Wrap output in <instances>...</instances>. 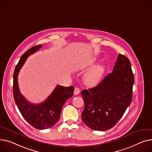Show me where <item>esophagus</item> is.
Listing matches in <instances>:
<instances>
[{
  "label": "esophagus",
  "instance_id": "34e87169",
  "mask_svg": "<svg viewBox=\"0 0 152 152\" xmlns=\"http://www.w3.org/2000/svg\"><path fill=\"white\" fill-rule=\"evenodd\" d=\"M79 92H80L79 88H77V87H76V88H75V90H74V94H75V95H78V94H79Z\"/></svg>",
  "mask_w": 152,
  "mask_h": 152
}]
</instances>
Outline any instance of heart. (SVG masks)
I'll list each match as a JSON object with an SVG mask.
<instances>
[{
  "label": "heart",
  "mask_w": 152,
  "mask_h": 152,
  "mask_svg": "<svg viewBox=\"0 0 152 152\" xmlns=\"http://www.w3.org/2000/svg\"><path fill=\"white\" fill-rule=\"evenodd\" d=\"M104 71L103 65H98L92 68L86 75V82L89 85H95L97 84L102 78Z\"/></svg>",
  "instance_id": "heart-1"
}]
</instances>
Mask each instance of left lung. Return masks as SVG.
<instances>
[{
    "instance_id": "8db88e82",
    "label": "left lung",
    "mask_w": 152,
    "mask_h": 152,
    "mask_svg": "<svg viewBox=\"0 0 152 152\" xmlns=\"http://www.w3.org/2000/svg\"><path fill=\"white\" fill-rule=\"evenodd\" d=\"M134 75L129 59L119 54L113 72L97 86L84 90L83 122L90 129L106 131L115 125L130 104Z\"/></svg>"
}]
</instances>
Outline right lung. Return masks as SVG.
I'll return each instance as SVG.
<instances>
[{
	"instance_id": "right-lung-1",
	"label": "right lung",
	"mask_w": 152,
	"mask_h": 152,
	"mask_svg": "<svg viewBox=\"0 0 152 152\" xmlns=\"http://www.w3.org/2000/svg\"><path fill=\"white\" fill-rule=\"evenodd\" d=\"M42 45L33 46L21 56L13 74V96L20 113L27 122L36 129H44L53 126L59 120L62 109L66 101L73 95L74 87L57 86L45 101L39 104H32L23 96L19 91L18 76L27 57L39 49Z\"/></svg>"
}]
</instances>
